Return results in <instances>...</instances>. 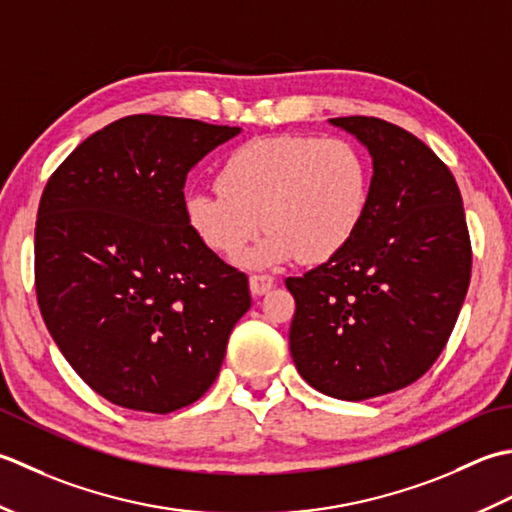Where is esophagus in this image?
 I'll return each instance as SVG.
<instances>
[{
  "mask_svg": "<svg viewBox=\"0 0 512 512\" xmlns=\"http://www.w3.org/2000/svg\"><path fill=\"white\" fill-rule=\"evenodd\" d=\"M274 287V278L269 274H252L249 276V289H252L254 296H263Z\"/></svg>",
  "mask_w": 512,
  "mask_h": 512,
  "instance_id": "1",
  "label": "esophagus"
}]
</instances>
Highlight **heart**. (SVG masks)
<instances>
[{"label": "heart", "mask_w": 512, "mask_h": 512, "mask_svg": "<svg viewBox=\"0 0 512 512\" xmlns=\"http://www.w3.org/2000/svg\"><path fill=\"white\" fill-rule=\"evenodd\" d=\"M369 196V165L351 141L280 134L229 152L216 190L187 192L183 212L198 241L223 258L241 254L263 223L267 234L243 263H320L356 236Z\"/></svg>", "instance_id": "heart-1"}]
</instances>
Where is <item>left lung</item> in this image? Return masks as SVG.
Returning a JSON list of instances; mask_svg holds the SVG:
<instances>
[{"label":"left lung","mask_w":512,"mask_h":512,"mask_svg":"<svg viewBox=\"0 0 512 512\" xmlns=\"http://www.w3.org/2000/svg\"><path fill=\"white\" fill-rule=\"evenodd\" d=\"M373 159L356 236L327 263L287 278L289 349L311 387L360 402L409 387L446 347L471 283V238L451 170L411 132L338 117Z\"/></svg>","instance_id":"8db88e82"}]
</instances>
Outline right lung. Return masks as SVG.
<instances>
[{
  "mask_svg": "<svg viewBox=\"0 0 512 512\" xmlns=\"http://www.w3.org/2000/svg\"><path fill=\"white\" fill-rule=\"evenodd\" d=\"M241 128L132 114L50 176L35 227V289L52 340L101 398L172 413L212 387L252 307L243 271L187 227V172Z\"/></svg>",
  "mask_w": 512,
  "mask_h": 512,
  "instance_id": "add662e5",
  "label": "right lung"
}]
</instances>
